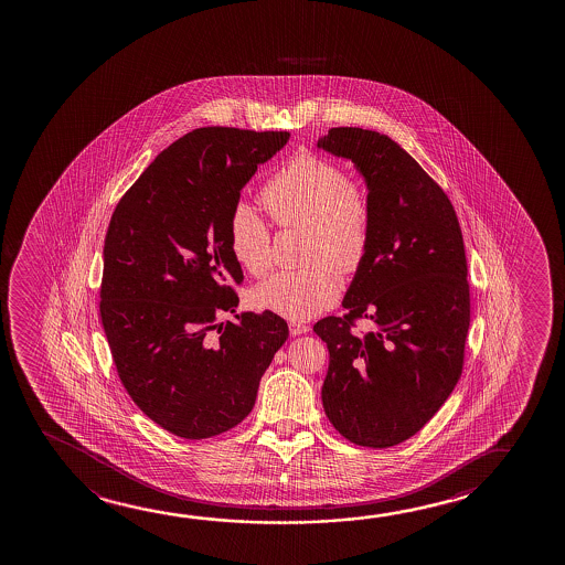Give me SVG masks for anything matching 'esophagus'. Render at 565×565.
Returning a JSON list of instances; mask_svg holds the SVG:
<instances>
[{
    "label": "esophagus",
    "instance_id": "1",
    "mask_svg": "<svg viewBox=\"0 0 565 565\" xmlns=\"http://www.w3.org/2000/svg\"><path fill=\"white\" fill-rule=\"evenodd\" d=\"M289 332L294 333V335H301V333L309 332V326L302 324L299 320H291L289 322Z\"/></svg>",
    "mask_w": 565,
    "mask_h": 565
}]
</instances>
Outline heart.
Instances as JSON below:
<instances>
[{
    "instance_id": "b5f03b06",
    "label": "heart",
    "mask_w": 565,
    "mask_h": 565,
    "mask_svg": "<svg viewBox=\"0 0 565 565\" xmlns=\"http://www.w3.org/2000/svg\"><path fill=\"white\" fill-rule=\"evenodd\" d=\"M260 202L281 230H305L302 270L276 271L256 287L258 307L289 320H307L340 297L341 276H355L372 247L371 189L330 158L301 152L260 189ZM230 248L243 270L260 278L271 266V235L248 204L230 217Z\"/></svg>"
}]
</instances>
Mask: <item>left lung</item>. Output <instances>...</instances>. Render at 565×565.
Returning a JSON list of instances; mask_svg holds the SVG:
<instances>
[{
  "label": "left lung",
  "instance_id": "obj_1",
  "mask_svg": "<svg viewBox=\"0 0 565 565\" xmlns=\"http://www.w3.org/2000/svg\"><path fill=\"white\" fill-rule=\"evenodd\" d=\"M318 147L349 158L374 204L372 247L343 317L315 332L330 351L322 403L333 428L363 448H392L438 413L465 363L471 322L463 233L454 204L387 135L332 127ZM359 319L372 328L356 333Z\"/></svg>",
  "mask_w": 565,
  "mask_h": 565
}]
</instances>
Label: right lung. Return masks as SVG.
I'll use <instances>...</instances> for the list:
<instances>
[{"mask_svg":"<svg viewBox=\"0 0 565 565\" xmlns=\"http://www.w3.org/2000/svg\"><path fill=\"white\" fill-rule=\"evenodd\" d=\"M287 131L201 127L156 156L117 202L104 243L100 317L117 376L148 418L186 440L239 425L289 335L284 318L235 312L243 270L230 217Z\"/></svg>","mask_w":565,"mask_h":565,"instance_id":"1","label":"right lung"}]
</instances>
